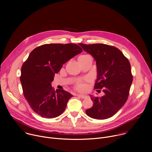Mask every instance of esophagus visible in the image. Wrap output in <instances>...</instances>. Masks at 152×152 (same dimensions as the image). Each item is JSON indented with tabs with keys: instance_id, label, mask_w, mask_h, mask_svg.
Returning <instances> with one entry per match:
<instances>
[{
	"instance_id": "34e87169",
	"label": "esophagus",
	"mask_w": 152,
	"mask_h": 152,
	"mask_svg": "<svg viewBox=\"0 0 152 152\" xmlns=\"http://www.w3.org/2000/svg\"><path fill=\"white\" fill-rule=\"evenodd\" d=\"M77 96L78 97L82 98V99H85V98L86 97V96L83 95V94H77Z\"/></svg>"
}]
</instances>
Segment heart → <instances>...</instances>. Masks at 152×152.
<instances>
[{
	"instance_id": "heart-1",
	"label": "heart",
	"mask_w": 152,
	"mask_h": 152,
	"mask_svg": "<svg viewBox=\"0 0 152 152\" xmlns=\"http://www.w3.org/2000/svg\"><path fill=\"white\" fill-rule=\"evenodd\" d=\"M85 56V55H82L80 56ZM76 88L77 90H80V91H83V90H85L86 88V85L83 82H79L77 85H76Z\"/></svg>"
}]
</instances>
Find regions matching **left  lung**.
Returning a JSON list of instances; mask_svg holds the SVG:
<instances>
[{"mask_svg":"<svg viewBox=\"0 0 152 152\" xmlns=\"http://www.w3.org/2000/svg\"><path fill=\"white\" fill-rule=\"evenodd\" d=\"M79 45L96 61L95 89H103L101 97L90 95L93 106L86 110L89 117L104 120L113 117L126 102L133 80L129 60L117 48L104 44Z\"/></svg>","mask_w":152,"mask_h":152,"instance_id":"8db88e82","label":"left lung"}]
</instances>
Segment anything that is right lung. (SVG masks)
<instances>
[{
  "label": "right lung",
  "mask_w": 152,
  "mask_h": 152,
  "mask_svg": "<svg viewBox=\"0 0 152 152\" xmlns=\"http://www.w3.org/2000/svg\"><path fill=\"white\" fill-rule=\"evenodd\" d=\"M82 52L72 43L43 45L34 49L22 65L20 82L24 96L41 117L55 118L66 110L73 95L64 90L55 91L51 83L63 64Z\"/></svg>",
  "instance_id": "obj_1"
}]
</instances>
